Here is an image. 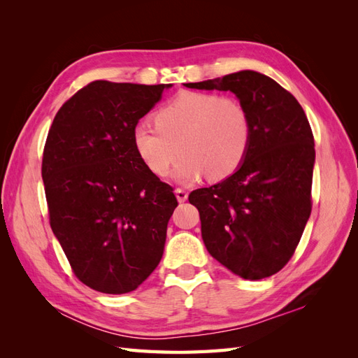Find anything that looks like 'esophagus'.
Segmentation results:
<instances>
[{"mask_svg": "<svg viewBox=\"0 0 358 358\" xmlns=\"http://www.w3.org/2000/svg\"><path fill=\"white\" fill-rule=\"evenodd\" d=\"M175 194H176V199H178V201H179V203L187 201V199H188V192H187L185 189L176 188V189H175Z\"/></svg>", "mask_w": 358, "mask_h": 358, "instance_id": "1", "label": "esophagus"}]
</instances>
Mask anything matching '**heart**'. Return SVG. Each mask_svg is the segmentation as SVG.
<instances>
[{
  "instance_id": "b5f03b06",
  "label": "heart",
  "mask_w": 358,
  "mask_h": 358,
  "mask_svg": "<svg viewBox=\"0 0 358 358\" xmlns=\"http://www.w3.org/2000/svg\"><path fill=\"white\" fill-rule=\"evenodd\" d=\"M252 137L246 107L231 96L182 91L162 104L155 125L140 122L133 129L137 154L149 171L166 176L183 154L175 171L179 182L191 183L208 173L221 180L241 167Z\"/></svg>"
}]
</instances>
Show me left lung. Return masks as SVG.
<instances>
[{
    "mask_svg": "<svg viewBox=\"0 0 358 358\" xmlns=\"http://www.w3.org/2000/svg\"><path fill=\"white\" fill-rule=\"evenodd\" d=\"M231 91L252 124L248 154L230 178L189 194L209 254L234 275L263 279L294 254L312 210L313 134L294 95L252 70L188 83Z\"/></svg>",
    "mask_w": 358,
    "mask_h": 358,
    "instance_id": "obj_1",
    "label": "left lung"
}]
</instances>
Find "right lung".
Wrapping results in <instances>:
<instances>
[{"label":"right lung","mask_w":358,"mask_h":358,"mask_svg":"<svg viewBox=\"0 0 358 358\" xmlns=\"http://www.w3.org/2000/svg\"><path fill=\"white\" fill-rule=\"evenodd\" d=\"M169 85L91 82L62 104L43 150L53 234L80 282L134 291L164 252L178 200L140 159L133 129Z\"/></svg>","instance_id":"add662e5"}]
</instances>
